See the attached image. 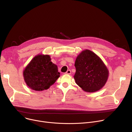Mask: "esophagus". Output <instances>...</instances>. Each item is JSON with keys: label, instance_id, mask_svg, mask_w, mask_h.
Listing matches in <instances>:
<instances>
[{"label": "esophagus", "instance_id": "esophagus-1", "mask_svg": "<svg viewBox=\"0 0 132 132\" xmlns=\"http://www.w3.org/2000/svg\"><path fill=\"white\" fill-rule=\"evenodd\" d=\"M71 73V71L70 70H68L66 72H65V74H67V75H70Z\"/></svg>", "mask_w": 132, "mask_h": 132}]
</instances>
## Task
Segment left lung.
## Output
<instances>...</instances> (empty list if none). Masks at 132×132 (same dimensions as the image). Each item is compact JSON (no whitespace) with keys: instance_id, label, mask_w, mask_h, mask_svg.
Instances as JSON below:
<instances>
[{"instance_id":"8db88e82","label":"left lung","mask_w":132,"mask_h":132,"mask_svg":"<svg viewBox=\"0 0 132 132\" xmlns=\"http://www.w3.org/2000/svg\"><path fill=\"white\" fill-rule=\"evenodd\" d=\"M76 72L74 79L84 91L94 92L103 87L109 77V72L101 59L93 52L86 49L77 57Z\"/></svg>"}]
</instances>
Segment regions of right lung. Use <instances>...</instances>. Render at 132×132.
<instances>
[{
  "instance_id": "add662e5",
  "label": "right lung",
  "mask_w": 132,
  "mask_h": 132,
  "mask_svg": "<svg viewBox=\"0 0 132 132\" xmlns=\"http://www.w3.org/2000/svg\"><path fill=\"white\" fill-rule=\"evenodd\" d=\"M51 60L49 55L38 54L26 67L23 76L31 89L37 91L47 90L59 78L57 67Z\"/></svg>"
}]
</instances>
